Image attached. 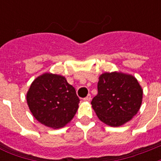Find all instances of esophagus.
I'll return each mask as SVG.
<instances>
[{
  "mask_svg": "<svg viewBox=\"0 0 161 161\" xmlns=\"http://www.w3.org/2000/svg\"><path fill=\"white\" fill-rule=\"evenodd\" d=\"M83 100L87 101V102H89V101L91 100V95H90V94H88V96H87V97H85V98H83Z\"/></svg>",
  "mask_w": 161,
  "mask_h": 161,
  "instance_id": "obj_1",
  "label": "esophagus"
}]
</instances>
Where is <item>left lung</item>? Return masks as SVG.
Returning <instances> with one entry per match:
<instances>
[{"label":"left lung","instance_id":"8db88e82","mask_svg":"<svg viewBox=\"0 0 161 161\" xmlns=\"http://www.w3.org/2000/svg\"><path fill=\"white\" fill-rule=\"evenodd\" d=\"M142 98L143 89L134 76L121 72L103 73L98 78V94L91 104L102 122L119 127L137 114Z\"/></svg>","mask_w":161,"mask_h":161}]
</instances>
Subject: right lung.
Masks as SVG:
<instances>
[{
    "instance_id": "1",
    "label": "right lung",
    "mask_w": 161,
    "mask_h": 161,
    "mask_svg": "<svg viewBox=\"0 0 161 161\" xmlns=\"http://www.w3.org/2000/svg\"><path fill=\"white\" fill-rule=\"evenodd\" d=\"M79 98L65 77L51 73L38 76L31 83L26 102L39 123L52 129L65 126L77 113Z\"/></svg>"
}]
</instances>
